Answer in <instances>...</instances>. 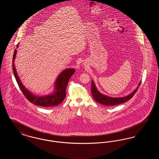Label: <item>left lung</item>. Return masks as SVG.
<instances>
[{
	"label": "left lung",
	"mask_w": 159,
	"mask_h": 159,
	"mask_svg": "<svg viewBox=\"0 0 159 159\" xmlns=\"http://www.w3.org/2000/svg\"><path fill=\"white\" fill-rule=\"evenodd\" d=\"M141 81L139 82L137 88L134 91L128 95L123 97H111L101 93L97 89L96 85L93 80H92L91 82V92L93 99L99 104L105 106H116L124 103L129 101L131 98H132V97L134 95V94L138 90L139 85L141 84Z\"/></svg>",
	"instance_id": "1"
}]
</instances>
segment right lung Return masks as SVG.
I'll return each mask as SVG.
<instances>
[{
    "label": "right lung",
    "mask_w": 159,
    "mask_h": 159,
    "mask_svg": "<svg viewBox=\"0 0 159 159\" xmlns=\"http://www.w3.org/2000/svg\"><path fill=\"white\" fill-rule=\"evenodd\" d=\"M19 43L16 45V49L18 48ZM17 51L15 49L12 58V70L15 79L23 94L30 102L36 106L42 107H53L60 104L64 101L66 96V88L68 80L71 76L75 73V68H68L64 70L57 77L54 83V88L52 93L46 95L39 96L33 94L31 91L27 89L21 82L19 76L17 74L15 67V58Z\"/></svg>",
    "instance_id": "right-lung-1"
}]
</instances>
